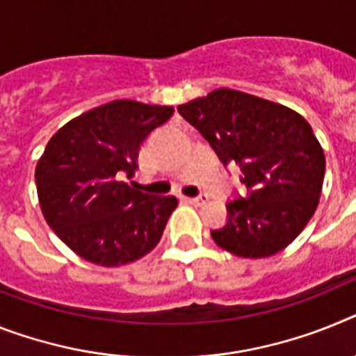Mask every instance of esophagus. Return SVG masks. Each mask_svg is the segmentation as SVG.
<instances>
[{
    "label": "esophagus",
    "instance_id": "esophagus-1",
    "mask_svg": "<svg viewBox=\"0 0 356 356\" xmlns=\"http://www.w3.org/2000/svg\"><path fill=\"white\" fill-rule=\"evenodd\" d=\"M186 201L192 202V204H195V206H201L208 201V195H204V193H202V195H197V197H188Z\"/></svg>",
    "mask_w": 356,
    "mask_h": 356
}]
</instances>
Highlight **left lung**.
Wrapping results in <instances>:
<instances>
[{
    "instance_id": "left-lung-1",
    "label": "left lung",
    "mask_w": 356,
    "mask_h": 356,
    "mask_svg": "<svg viewBox=\"0 0 356 356\" xmlns=\"http://www.w3.org/2000/svg\"><path fill=\"white\" fill-rule=\"evenodd\" d=\"M219 155L241 166L246 197L226 204L215 244L244 259L293 243L318 206L325 157L309 122L288 106L229 88L177 106Z\"/></svg>"
}]
</instances>
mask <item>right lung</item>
I'll list each match as a JSON object with an SVG mask.
<instances>
[{
  "label": "right lung",
  "mask_w": 356,
  "mask_h": 356,
  "mask_svg": "<svg viewBox=\"0 0 356 356\" xmlns=\"http://www.w3.org/2000/svg\"><path fill=\"white\" fill-rule=\"evenodd\" d=\"M172 113V106L112 101L68 121L44 148L35 166L41 211L85 261L130 264L161 241L177 199L143 193L124 177L136 175L143 141Z\"/></svg>",
  "instance_id": "1"
}]
</instances>
